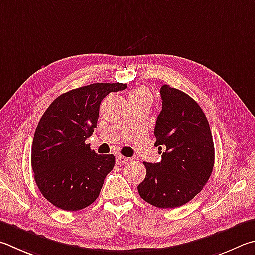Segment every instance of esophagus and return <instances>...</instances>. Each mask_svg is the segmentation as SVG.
Returning <instances> with one entry per match:
<instances>
[{"label": "esophagus", "instance_id": "1", "mask_svg": "<svg viewBox=\"0 0 255 255\" xmlns=\"http://www.w3.org/2000/svg\"><path fill=\"white\" fill-rule=\"evenodd\" d=\"M128 159H129V158H127V157H124V156H122V155H117V157H116V160H117V164H119V165L128 163Z\"/></svg>", "mask_w": 255, "mask_h": 255}]
</instances>
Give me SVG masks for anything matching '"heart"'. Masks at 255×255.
<instances>
[{"label":"heart","mask_w":255,"mask_h":255,"mask_svg":"<svg viewBox=\"0 0 255 255\" xmlns=\"http://www.w3.org/2000/svg\"><path fill=\"white\" fill-rule=\"evenodd\" d=\"M133 98H151V95L149 90L146 89V88H139V89L133 90L129 94V99Z\"/></svg>","instance_id":"1"}]
</instances>
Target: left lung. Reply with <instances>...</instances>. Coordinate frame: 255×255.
I'll use <instances>...</instances> for the list:
<instances>
[{
    "instance_id": "1",
    "label": "left lung",
    "mask_w": 255,
    "mask_h": 255,
    "mask_svg": "<svg viewBox=\"0 0 255 255\" xmlns=\"http://www.w3.org/2000/svg\"><path fill=\"white\" fill-rule=\"evenodd\" d=\"M163 108L155 125L159 163H145L146 177L138 185L143 201L159 208L186 204L200 193L214 166L210 125L195 100L164 85Z\"/></svg>"
}]
</instances>
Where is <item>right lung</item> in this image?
Instances as JSON below:
<instances>
[{
    "mask_svg": "<svg viewBox=\"0 0 255 255\" xmlns=\"http://www.w3.org/2000/svg\"><path fill=\"white\" fill-rule=\"evenodd\" d=\"M126 83H92L55 98L35 129L31 165L42 195L61 210L79 211L99 196L115 166L114 155H98L86 140L97 127L99 107L109 92Z\"/></svg>",
    "mask_w": 255,
    "mask_h": 255,
    "instance_id": "obj_1",
    "label": "right lung"
}]
</instances>
